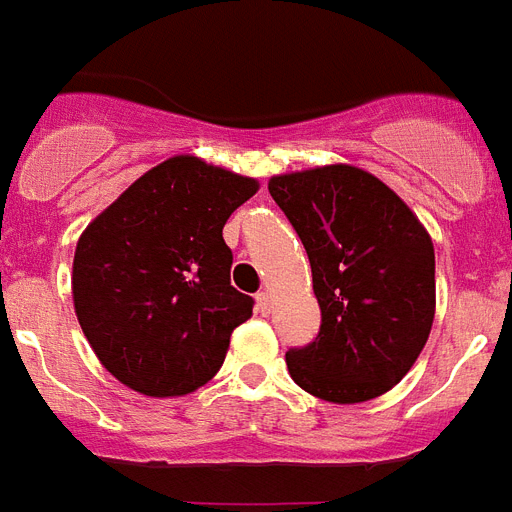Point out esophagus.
Wrapping results in <instances>:
<instances>
[{
    "label": "esophagus",
    "mask_w": 512,
    "mask_h": 512,
    "mask_svg": "<svg viewBox=\"0 0 512 512\" xmlns=\"http://www.w3.org/2000/svg\"><path fill=\"white\" fill-rule=\"evenodd\" d=\"M269 309H272V298H269L267 290H261V293H256V312L267 317Z\"/></svg>",
    "instance_id": "esophagus-1"
}]
</instances>
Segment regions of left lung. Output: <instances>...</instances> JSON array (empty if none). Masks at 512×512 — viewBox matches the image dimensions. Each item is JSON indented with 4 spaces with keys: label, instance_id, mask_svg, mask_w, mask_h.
Returning a JSON list of instances; mask_svg holds the SVG:
<instances>
[{
    "label": "left lung",
    "instance_id": "left-lung-1",
    "mask_svg": "<svg viewBox=\"0 0 512 512\" xmlns=\"http://www.w3.org/2000/svg\"><path fill=\"white\" fill-rule=\"evenodd\" d=\"M269 195L304 243L322 312L317 338L285 354L290 378L335 404L386 394L431 333V237L394 190L354 166L272 177Z\"/></svg>",
    "mask_w": 512,
    "mask_h": 512
}]
</instances>
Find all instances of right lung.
<instances>
[{"mask_svg":"<svg viewBox=\"0 0 512 512\" xmlns=\"http://www.w3.org/2000/svg\"><path fill=\"white\" fill-rule=\"evenodd\" d=\"M256 179L177 155L102 211L73 256V304L110 375L147 396H182L214 378L253 312L232 288L222 230Z\"/></svg>","mask_w":512,"mask_h":512,"instance_id":"add662e5","label":"right lung"}]
</instances>
